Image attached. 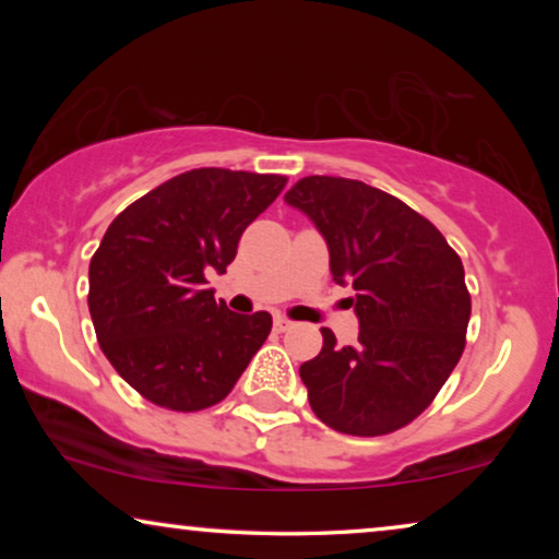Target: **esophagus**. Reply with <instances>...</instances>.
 Masks as SVG:
<instances>
[{
    "instance_id": "esophagus-1",
    "label": "esophagus",
    "mask_w": 559,
    "mask_h": 559,
    "mask_svg": "<svg viewBox=\"0 0 559 559\" xmlns=\"http://www.w3.org/2000/svg\"><path fill=\"white\" fill-rule=\"evenodd\" d=\"M295 323L289 318H285V316H274V331L277 333H285V331H289V328H293Z\"/></svg>"
}]
</instances>
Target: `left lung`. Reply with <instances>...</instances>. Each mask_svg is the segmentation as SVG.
<instances>
[{"label":"left lung","instance_id":"obj_1","mask_svg":"<svg viewBox=\"0 0 559 559\" xmlns=\"http://www.w3.org/2000/svg\"><path fill=\"white\" fill-rule=\"evenodd\" d=\"M285 201L308 216L331 251V274L350 285L358 343L323 348L300 366L310 407L333 430L377 438L423 415L465 348L471 295L461 257L400 198L361 180L310 175Z\"/></svg>","mask_w":559,"mask_h":559}]
</instances>
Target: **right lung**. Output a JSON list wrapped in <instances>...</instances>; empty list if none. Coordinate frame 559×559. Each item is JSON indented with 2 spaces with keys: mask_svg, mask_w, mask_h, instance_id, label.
<instances>
[{
  "mask_svg": "<svg viewBox=\"0 0 559 559\" xmlns=\"http://www.w3.org/2000/svg\"><path fill=\"white\" fill-rule=\"evenodd\" d=\"M285 175L201 167L127 205L88 266L98 346L144 400L173 412L213 407L231 392L272 331L270 312L239 316L213 297L251 221Z\"/></svg>",
  "mask_w": 559,
  "mask_h": 559,
  "instance_id": "1",
  "label": "right lung"
}]
</instances>
